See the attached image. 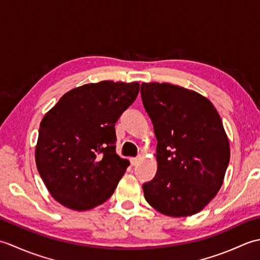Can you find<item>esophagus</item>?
Wrapping results in <instances>:
<instances>
[{
  "label": "esophagus",
  "instance_id": "obj_1",
  "mask_svg": "<svg viewBox=\"0 0 260 260\" xmlns=\"http://www.w3.org/2000/svg\"><path fill=\"white\" fill-rule=\"evenodd\" d=\"M139 157H131L129 158V161H131V164L132 165H133V167H135V165L137 164V163H139Z\"/></svg>",
  "mask_w": 260,
  "mask_h": 260
}]
</instances>
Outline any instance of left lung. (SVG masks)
<instances>
[{
  "instance_id": "1",
  "label": "left lung",
  "mask_w": 260,
  "mask_h": 260,
  "mask_svg": "<svg viewBox=\"0 0 260 260\" xmlns=\"http://www.w3.org/2000/svg\"><path fill=\"white\" fill-rule=\"evenodd\" d=\"M141 96L157 140V171L143 184L145 200L170 217L200 212L217 196L230 159L212 103L183 87L150 82Z\"/></svg>"
}]
</instances>
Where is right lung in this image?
Listing matches in <instances>:
<instances>
[{
	"mask_svg": "<svg viewBox=\"0 0 260 260\" xmlns=\"http://www.w3.org/2000/svg\"><path fill=\"white\" fill-rule=\"evenodd\" d=\"M139 91V82L87 84L64 93L45 115L36 163L62 206L85 211L112 197L129 165L116 154L115 124Z\"/></svg>",
	"mask_w": 260,
	"mask_h": 260,
	"instance_id": "1",
	"label": "right lung"
}]
</instances>
